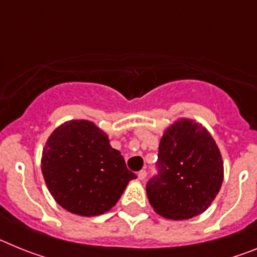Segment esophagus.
I'll list each match as a JSON object with an SVG mask.
<instances>
[{
    "label": "esophagus",
    "mask_w": 257,
    "mask_h": 257,
    "mask_svg": "<svg viewBox=\"0 0 257 257\" xmlns=\"http://www.w3.org/2000/svg\"><path fill=\"white\" fill-rule=\"evenodd\" d=\"M138 178H139L140 180H144V179L147 178V171H145V170H142V171L138 172Z\"/></svg>",
    "instance_id": "1"
}]
</instances>
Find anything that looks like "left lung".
Returning <instances> with one entry per match:
<instances>
[{"label":"left lung","instance_id":"obj_1","mask_svg":"<svg viewBox=\"0 0 257 257\" xmlns=\"http://www.w3.org/2000/svg\"><path fill=\"white\" fill-rule=\"evenodd\" d=\"M158 175L147 184L149 203L158 215L185 220L205 212L221 188L224 165L216 143L198 122L181 118L163 134Z\"/></svg>","mask_w":257,"mask_h":257}]
</instances>
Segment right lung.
I'll use <instances>...</instances> for the list:
<instances>
[{
	"label": "right lung",
	"mask_w": 257,
	"mask_h": 257,
	"mask_svg": "<svg viewBox=\"0 0 257 257\" xmlns=\"http://www.w3.org/2000/svg\"><path fill=\"white\" fill-rule=\"evenodd\" d=\"M41 169L51 196L79 216H97L121 198L136 175L109 144L108 135L86 119L60 124L49 136Z\"/></svg>",
	"instance_id": "right-lung-1"
}]
</instances>
